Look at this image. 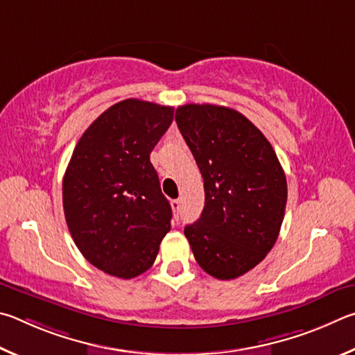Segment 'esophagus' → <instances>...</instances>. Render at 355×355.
<instances>
[{
    "mask_svg": "<svg viewBox=\"0 0 355 355\" xmlns=\"http://www.w3.org/2000/svg\"><path fill=\"white\" fill-rule=\"evenodd\" d=\"M171 207H173V210H174V214H179V210H181V201L179 200H173L171 201Z\"/></svg>",
    "mask_w": 355,
    "mask_h": 355,
    "instance_id": "obj_1",
    "label": "esophagus"
}]
</instances>
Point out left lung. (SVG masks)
<instances>
[{
  "label": "left lung",
  "mask_w": 355,
  "mask_h": 355,
  "mask_svg": "<svg viewBox=\"0 0 355 355\" xmlns=\"http://www.w3.org/2000/svg\"><path fill=\"white\" fill-rule=\"evenodd\" d=\"M176 123L204 179L200 220L184 234L198 265L221 281L266 257L281 231L287 179L266 137L240 112L185 104Z\"/></svg>",
  "instance_id": "left-lung-1"
}]
</instances>
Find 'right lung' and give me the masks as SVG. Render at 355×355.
<instances>
[{"mask_svg": "<svg viewBox=\"0 0 355 355\" xmlns=\"http://www.w3.org/2000/svg\"><path fill=\"white\" fill-rule=\"evenodd\" d=\"M174 109L124 99L103 112L80 137L62 182L68 231L98 270L132 279L149 270L171 227L149 154Z\"/></svg>", "mask_w": 355, "mask_h": 355, "instance_id": "right-lung-1", "label": "right lung"}]
</instances>
